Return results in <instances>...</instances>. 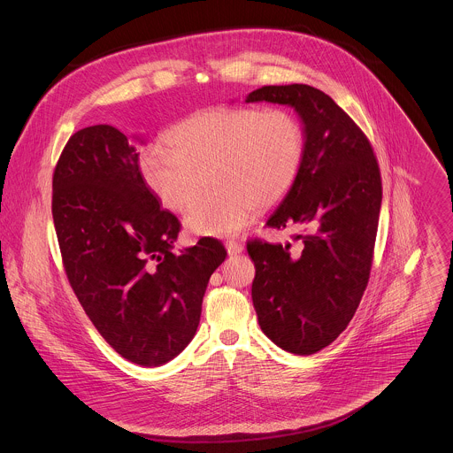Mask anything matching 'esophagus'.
<instances>
[{"label":"esophagus","instance_id":"1","mask_svg":"<svg viewBox=\"0 0 453 453\" xmlns=\"http://www.w3.org/2000/svg\"><path fill=\"white\" fill-rule=\"evenodd\" d=\"M226 250H227L229 255H238V253L243 251V245L240 242H236V240H227L226 242Z\"/></svg>","mask_w":453,"mask_h":453}]
</instances>
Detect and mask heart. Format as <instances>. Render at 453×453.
I'll return each mask as SVG.
<instances>
[{
	"instance_id": "heart-1",
	"label": "heart",
	"mask_w": 453,
	"mask_h": 453,
	"mask_svg": "<svg viewBox=\"0 0 453 453\" xmlns=\"http://www.w3.org/2000/svg\"><path fill=\"white\" fill-rule=\"evenodd\" d=\"M139 163L152 195L173 211L186 210L208 170L215 188L186 215V226L203 236L238 233L255 206L281 202L299 179L305 132L299 116L285 107H211L177 125Z\"/></svg>"
}]
</instances>
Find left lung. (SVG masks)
<instances>
[{"mask_svg":"<svg viewBox=\"0 0 453 453\" xmlns=\"http://www.w3.org/2000/svg\"><path fill=\"white\" fill-rule=\"evenodd\" d=\"M292 105L303 125L299 179L265 226L299 229L297 243L250 240L251 301L262 332L281 349L314 354L349 325L368 285L382 203L380 170L361 128L309 85L262 87L247 102Z\"/></svg>","mask_w":453,"mask_h":453,"instance_id":"8db88e82","label":"left lung"}]
</instances>
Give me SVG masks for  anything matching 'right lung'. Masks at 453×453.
Wrapping results in <instances>:
<instances>
[{
  "label": "right lung",
  "mask_w": 453,
  "mask_h": 453,
  "mask_svg": "<svg viewBox=\"0 0 453 453\" xmlns=\"http://www.w3.org/2000/svg\"><path fill=\"white\" fill-rule=\"evenodd\" d=\"M51 215L67 280L105 342L159 366L193 341L211 273L227 251L215 238L173 251L179 219L148 189L139 152L111 125L71 135L53 172Z\"/></svg>",
  "instance_id": "right-lung-1"
}]
</instances>
